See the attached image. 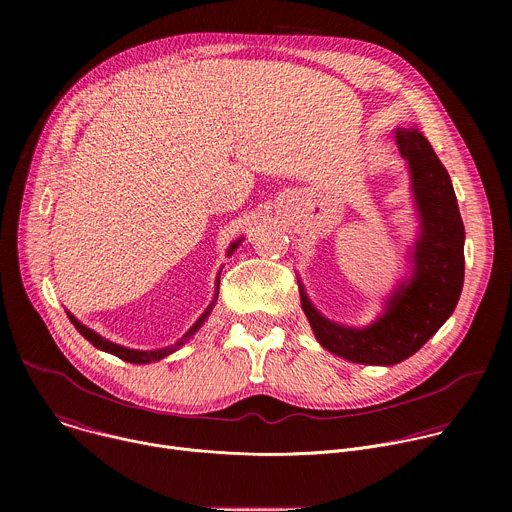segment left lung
<instances>
[{
	"label": "left lung",
	"instance_id": "1",
	"mask_svg": "<svg viewBox=\"0 0 512 512\" xmlns=\"http://www.w3.org/2000/svg\"><path fill=\"white\" fill-rule=\"evenodd\" d=\"M395 139L409 162L421 214L413 277L391 296L383 318L362 330L320 316L300 285L302 310L326 350L352 362L385 367L415 354L442 328L464 285V223L450 174L419 131L397 129Z\"/></svg>",
	"mask_w": 512,
	"mask_h": 512
}]
</instances>
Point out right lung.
Wrapping results in <instances>:
<instances>
[{"label":"right lung","instance_id":"obj_1","mask_svg":"<svg viewBox=\"0 0 512 512\" xmlns=\"http://www.w3.org/2000/svg\"><path fill=\"white\" fill-rule=\"evenodd\" d=\"M241 241H237V243H233L231 245V249H229V255L237 249V245H239ZM218 283H221V279H216V289H218ZM216 302V300H214ZM210 310H212V304L206 308V312L196 320V324L184 334V338L182 340H178L176 344H172V346H168V348H162V350H131V348H123V346H119V344H113V342H109V340H105V338H101L97 332H93V330H89L87 326H83L75 316L72 314H68V318H70V322L75 324V328L93 344V346H97L99 350H105V352H109V354H115V356H119V358H123V360H127V362H135V364H145V362H154V360H160V358H164V356H168V354H172L174 350H178L200 326H202V322L206 320V316L210 314Z\"/></svg>","mask_w":512,"mask_h":512}]
</instances>
